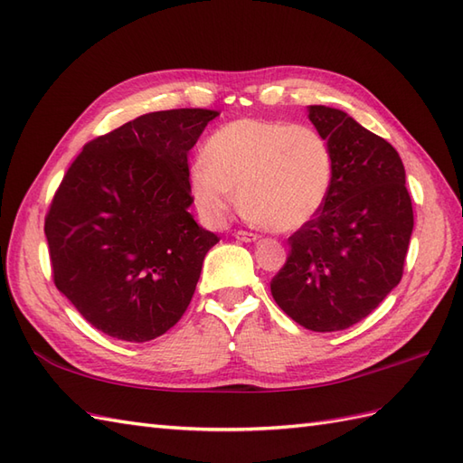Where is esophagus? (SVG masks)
Returning a JSON list of instances; mask_svg holds the SVG:
<instances>
[{"label": "esophagus", "instance_id": "34e87169", "mask_svg": "<svg viewBox=\"0 0 463 463\" xmlns=\"http://www.w3.org/2000/svg\"><path fill=\"white\" fill-rule=\"evenodd\" d=\"M235 240L245 241V243H251V241H257V240H259V235H257V233H251V232L240 230V232H235Z\"/></svg>", "mask_w": 463, "mask_h": 463}]
</instances>
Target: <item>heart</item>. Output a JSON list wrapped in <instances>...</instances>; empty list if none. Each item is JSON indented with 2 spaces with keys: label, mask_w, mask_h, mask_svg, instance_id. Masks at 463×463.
Segmentation results:
<instances>
[{
  "label": "heart",
  "mask_w": 463,
  "mask_h": 463,
  "mask_svg": "<svg viewBox=\"0 0 463 463\" xmlns=\"http://www.w3.org/2000/svg\"><path fill=\"white\" fill-rule=\"evenodd\" d=\"M334 183L330 141L310 126L235 119L218 128L190 168V190L202 216L222 223L235 206L273 232L310 222Z\"/></svg>",
  "instance_id": "b5f03b06"
}]
</instances>
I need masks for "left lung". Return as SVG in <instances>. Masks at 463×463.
<instances>
[{
    "mask_svg": "<svg viewBox=\"0 0 463 463\" xmlns=\"http://www.w3.org/2000/svg\"><path fill=\"white\" fill-rule=\"evenodd\" d=\"M334 151L324 206L288 238L270 295L312 332H337L369 317L401 283L414 225L404 166L394 146L345 111L310 106Z\"/></svg>",
    "mask_w": 463,
    "mask_h": 463,
    "instance_id": "8db88e82",
    "label": "left lung"
}]
</instances>
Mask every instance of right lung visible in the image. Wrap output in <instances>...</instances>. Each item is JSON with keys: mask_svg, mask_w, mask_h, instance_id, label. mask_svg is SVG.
<instances>
[{"mask_svg": "<svg viewBox=\"0 0 463 463\" xmlns=\"http://www.w3.org/2000/svg\"><path fill=\"white\" fill-rule=\"evenodd\" d=\"M213 109L145 114L84 145L44 218L54 285L96 330L149 342L183 318L220 241L188 212V151Z\"/></svg>", "mask_w": 463, "mask_h": 463, "instance_id": "right-lung-1", "label": "right lung"}]
</instances>
